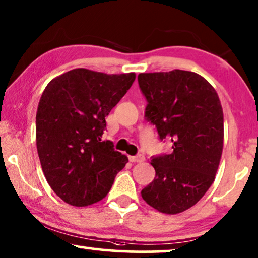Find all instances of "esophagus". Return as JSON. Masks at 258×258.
Listing matches in <instances>:
<instances>
[{
    "label": "esophagus",
    "instance_id": "1",
    "mask_svg": "<svg viewBox=\"0 0 258 258\" xmlns=\"http://www.w3.org/2000/svg\"><path fill=\"white\" fill-rule=\"evenodd\" d=\"M129 160L133 163H142L145 160V157L143 155H137V156H129Z\"/></svg>",
    "mask_w": 258,
    "mask_h": 258
}]
</instances>
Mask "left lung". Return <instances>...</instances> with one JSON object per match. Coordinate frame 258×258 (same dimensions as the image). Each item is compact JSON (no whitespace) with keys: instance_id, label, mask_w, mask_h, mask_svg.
I'll list each match as a JSON object with an SVG mask.
<instances>
[{"instance_id":"obj_1","label":"left lung","mask_w":258,"mask_h":258,"mask_svg":"<svg viewBox=\"0 0 258 258\" xmlns=\"http://www.w3.org/2000/svg\"><path fill=\"white\" fill-rule=\"evenodd\" d=\"M148 104L145 118L160 140L172 142L170 155L154 156L156 177L142 189L145 203L165 214L194 206L215 179L223 148V113L218 93L189 71L138 74Z\"/></svg>"}]
</instances>
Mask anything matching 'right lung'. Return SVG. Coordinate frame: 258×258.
<instances>
[{
	"instance_id": "1",
	"label": "right lung",
	"mask_w": 258,
	"mask_h": 258,
	"mask_svg": "<svg viewBox=\"0 0 258 258\" xmlns=\"http://www.w3.org/2000/svg\"><path fill=\"white\" fill-rule=\"evenodd\" d=\"M135 78L74 69L44 89L36 115L37 151L48 185L65 203L84 207L102 200L128 163L102 135L106 116Z\"/></svg>"
}]
</instances>
